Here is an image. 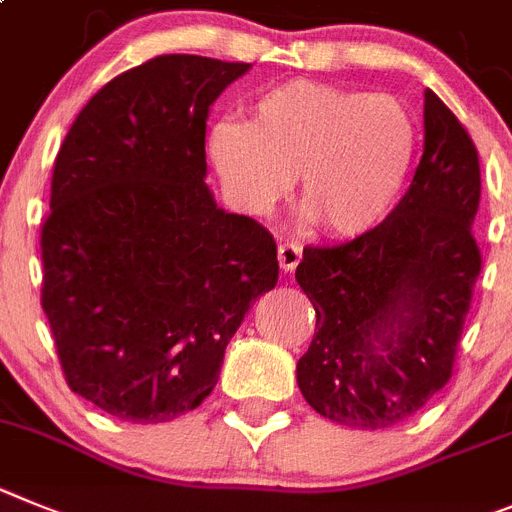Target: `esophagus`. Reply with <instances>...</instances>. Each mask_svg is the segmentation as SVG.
Instances as JSON below:
<instances>
[{
  "mask_svg": "<svg viewBox=\"0 0 512 512\" xmlns=\"http://www.w3.org/2000/svg\"><path fill=\"white\" fill-rule=\"evenodd\" d=\"M278 262L280 270L293 273L298 267V262H301V247H298L296 242H283V245L278 247Z\"/></svg>",
  "mask_w": 512,
  "mask_h": 512,
  "instance_id": "34e87169",
  "label": "esophagus"
}]
</instances>
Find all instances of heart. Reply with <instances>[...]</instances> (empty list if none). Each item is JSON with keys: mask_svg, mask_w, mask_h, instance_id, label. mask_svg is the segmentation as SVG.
<instances>
[{"mask_svg": "<svg viewBox=\"0 0 512 512\" xmlns=\"http://www.w3.org/2000/svg\"><path fill=\"white\" fill-rule=\"evenodd\" d=\"M209 155L242 209L265 214L290 178L319 229L357 237L390 214L416 158V127L393 96L290 81L257 96L252 122L211 127Z\"/></svg>", "mask_w": 512, "mask_h": 512, "instance_id": "obj_1", "label": "heart"}]
</instances>
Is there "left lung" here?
Returning <instances> with one entry per match:
<instances>
[{"mask_svg":"<svg viewBox=\"0 0 512 512\" xmlns=\"http://www.w3.org/2000/svg\"><path fill=\"white\" fill-rule=\"evenodd\" d=\"M423 127L398 206L349 242L308 245L296 270L319 316L298 388L313 411L362 431L416 416L449 382L482 270L477 147L434 91Z\"/></svg>","mask_w":512,"mask_h":512,"instance_id":"left-lung-1","label":"left lung"}]
</instances>
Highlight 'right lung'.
I'll use <instances>...</instances> for the list:
<instances>
[{
    "label": "right lung",
    "mask_w": 512,
    "mask_h": 512,
    "mask_svg": "<svg viewBox=\"0 0 512 512\" xmlns=\"http://www.w3.org/2000/svg\"><path fill=\"white\" fill-rule=\"evenodd\" d=\"M247 68L158 55L119 73L55 158L40 303L68 388L122 421L199 408L250 303L278 283L273 234L204 183L209 107Z\"/></svg>",
    "instance_id": "obj_1"
}]
</instances>
